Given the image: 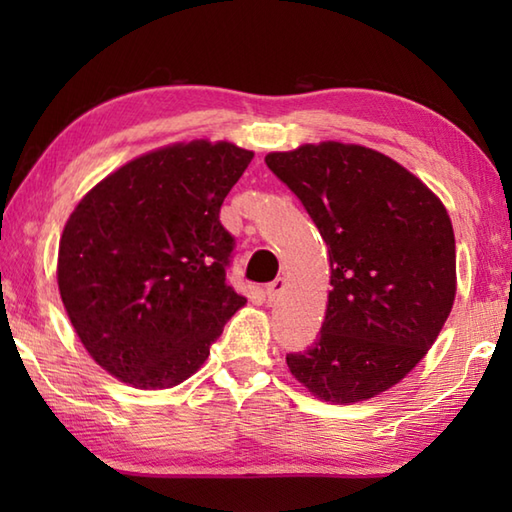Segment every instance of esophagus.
<instances>
[{
    "label": "esophagus",
    "instance_id": "34e87169",
    "mask_svg": "<svg viewBox=\"0 0 512 512\" xmlns=\"http://www.w3.org/2000/svg\"><path fill=\"white\" fill-rule=\"evenodd\" d=\"M284 288H286V279H281V277H277L275 281H270V284L266 286V297H268V301H275L281 292H284Z\"/></svg>",
    "mask_w": 512,
    "mask_h": 512
}]
</instances>
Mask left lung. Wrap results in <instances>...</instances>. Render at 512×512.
<instances>
[{"label": "left lung", "instance_id": "left-lung-1", "mask_svg": "<svg viewBox=\"0 0 512 512\" xmlns=\"http://www.w3.org/2000/svg\"><path fill=\"white\" fill-rule=\"evenodd\" d=\"M301 200L330 255L328 310L292 376L334 405L394 387L438 339L455 299L449 213L424 184L374 149L321 143L266 156Z\"/></svg>", "mask_w": 512, "mask_h": 512}]
</instances>
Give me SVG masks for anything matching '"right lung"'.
I'll list each match as a JSON object with an SVG mask.
<instances>
[{
  "instance_id": "1",
  "label": "right lung",
  "mask_w": 512,
  "mask_h": 512,
  "mask_svg": "<svg viewBox=\"0 0 512 512\" xmlns=\"http://www.w3.org/2000/svg\"><path fill=\"white\" fill-rule=\"evenodd\" d=\"M253 151L173 145L85 195L63 228L59 292L90 356L138 389L187 380L244 306L226 281L235 237L222 202Z\"/></svg>"
}]
</instances>
